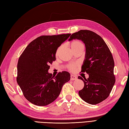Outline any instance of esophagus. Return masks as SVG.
Returning <instances> with one entry per match:
<instances>
[{
    "label": "esophagus",
    "mask_w": 129,
    "mask_h": 129,
    "mask_svg": "<svg viewBox=\"0 0 129 129\" xmlns=\"http://www.w3.org/2000/svg\"><path fill=\"white\" fill-rule=\"evenodd\" d=\"M77 77L76 76L73 75H71V76H70V80H77Z\"/></svg>",
    "instance_id": "34e87169"
}]
</instances>
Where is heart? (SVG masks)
<instances>
[{
    "label": "heart",
    "mask_w": 129,
    "mask_h": 129,
    "mask_svg": "<svg viewBox=\"0 0 129 129\" xmlns=\"http://www.w3.org/2000/svg\"><path fill=\"white\" fill-rule=\"evenodd\" d=\"M70 46L71 49L73 50V51H75V50L80 48L83 47V44L80 41L74 40L73 41H71L70 42ZM61 49H62V46H59L58 48L56 50V52H55L56 56H58L59 55V54H60V53ZM76 66V65L75 64L70 65L69 66V69L71 71H73L75 70Z\"/></svg>",
    "instance_id": "1"
}]
</instances>
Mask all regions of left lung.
<instances>
[{
  "label": "left lung",
  "mask_w": 129,
  "mask_h": 129,
  "mask_svg": "<svg viewBox=\"0 0 129 129\" xmlns=\"http://www.w3.org/2000/svg\"><path fill=\"white\" fill-rule=\"evenodd\" d=\"M74 39L81 40L85 44V59L81 72L89 75L87 79L78 77L84 82L79 94L86 102L97 104L109 96L115 82L112 53L103 38L93 31L80 30L72 34L69 41Z\"/></svg>",
  "instance_id": "left-lung-1"
}]
</instances>
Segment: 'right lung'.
I'll list each match as a JSON object with an SVG mask.
<instances>
[{"instance_id":"obj_1","label":"right lung","mask_w":129,"mask_h":129,"mask_svg":"<svg viewBox=\"0 0 129 129\" xmlns=\"http://www.w3.org/2000/svg\"><path fill=\"white\" fill-rule=\"evenodd\" d=\"M71 34L41 36L32 41L20 55L16 80L23 95L38 106H47L59 96L62 87L70 79L67 71L56 76L48 73L49 64L55 60L58 48Z\"/></svg>"}]
</instances>
